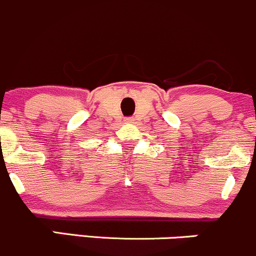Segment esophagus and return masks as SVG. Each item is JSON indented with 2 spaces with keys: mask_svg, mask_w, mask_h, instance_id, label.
<instances>
[{
  "mask_svg": "<svg viewBox=\"0 0 256 256\" xmlns=\"http://www.w3.org/2000/svg\"><path fill=\"white\" fill-rule=\"evenodd\" d=\"M126 120H127V122H132V120H132V118H126Z\"/></svg>",
  "mask_w": 256,
  "mask_h": 256,
  "instance_id": "esophagus-1",
  "label": "esophagus"
}]
</instances>
